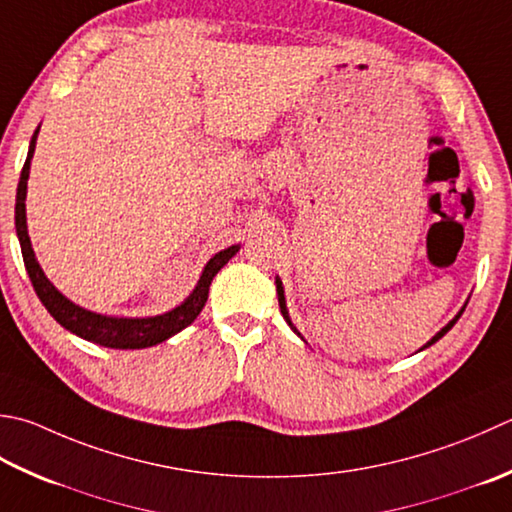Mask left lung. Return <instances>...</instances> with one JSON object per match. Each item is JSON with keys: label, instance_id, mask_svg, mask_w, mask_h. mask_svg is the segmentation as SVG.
Masks as SVG:
<instances>
[{"label": "left lung", "instance_id": "8db88e82", "mask_svg": "<svg viewBox=\"0 0 512 512\" xmlns=\"http://www.w3.org/2000/svg\"><path fill=\"white\" fill-rule=\"evenodd\" d=\"M275 286H277V299H279V310H282V315H284V319H286V324L290 326V328H293L295 330V333H297V328L293 326V322H290V315H288V308H286V297H284V286H282V279H279V277H275ZM468 304V302H466ZM466 304L462 306V310H459V313L453 317V319H450V322L442 328V330H439V333L433 337V339H430V342H426L422 348H419V350H424V348H428V346H433L435 342H439V339H442L446 333H448V330L450 328H453L455 324H457V319L459 317H462V313H464V308H466ZM299 335V333H297ZM299 337H302V335H299ZM304 339V337H302Z\"/></svg>", "mask_w": 512, "mask_h": 512}]
</instances>
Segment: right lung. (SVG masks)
Instances as JSON below:
<instances>
[{"mask_svg": "<svg viewBox=\"0 0 512 512\" xmlns=\"http://www.w3.org/2000/svg\"><path fill=\"white\" fill-rule=\"evenodd\" d=\"M37 133H39V126L33 133V137H30L26 164L22 168V175H19L17 199H15V228H17L19 246H22L26 273L30 277V282H33L39 302H42L48 313L55 317V322L62 324L73 335L86 339V342H93L97 346H106V348H119V350L157 346L166 342L168 337L177 335L179 330H184L186 326L193 324L206 304L210 282H213V277L228 264V259L239 253V244L219 250V253L210 257L208 264L202 270V275H199V282L193 288V293H190L182 304L175 306L173 310H166L162 315L113 317V315L93 313V310L77 306L75 302H70L66 295L59 293V290L53 286V282L44 275V270L37 262L33 244H30V237H28L26 188H28V175H30V159H33L35 144H37Z\"/></svg>", "mask_w": 512, "mask_h": 512, "instance_id": "right-lung-1", "label": "right lung"}]
</instances>
